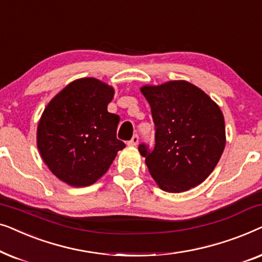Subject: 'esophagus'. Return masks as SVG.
Returning a JSON list of instances; mask_svg holds the SVG:
<instances>
[{
	"instance_id": "obj_1",
	"label": "esophagus",
	"mask_w": 262,
	"mask_h": 262,
	"mask_svg": "<svg viewBox=\"0 0 262 262\" xmlns=\"http://www.w3.org/2000/svg\"><path fill=\"white\" fill-rule=\"evenodd\" d=\"M138 141H139V137H138V135H135L134 137H132L130 141L127 142V144L130 145V146H136L138 144Z\"/></svg>"
}]
</instances>
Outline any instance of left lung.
Instances as JSON below:
<instances>
[{
  "mask_svg": "<svg viewBox=\"0 0 262 262\" xmlns=\"http://www.w3.org/2000/svg\"><path fill=\"white\" fill-rule=\"evenodd\" d=\"M151 107L155 146L139 144L148 169L163 191L181 193L212 173L225 146L223 113L202 89L187 81L144 85Z\"/></svg>",
  "mask_w": 262,
  "mask_h": 262,
  "instance_id": "1",
  "label": "left lung"
}]
</instances>
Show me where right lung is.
Here are the masks:
<instances>
[{"instance_id": "1", "label": "right lung", "mask_w": 262, "mask_h": 262, "mask_svg": "<svg viewBox=\"0 0 262 262\" xmlns=\"http://www.w3.org/2000/svg\"><path fill=\"white\" fill-rule=\"evenodd\" d=\"M113 95L111 85L84 77L68 84L45 107L37 145L59 180L74 187L94 184L125 148L117 139L120 118L107 111Z\"/></svg>"}]
</instances>
